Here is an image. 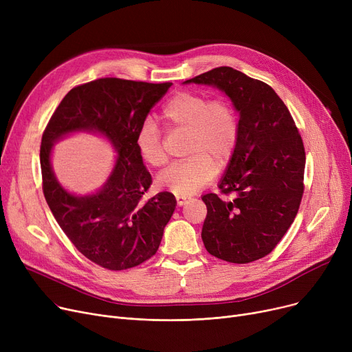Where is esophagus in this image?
<instances>
[{
    "label": "esophagus",
    "mask_w": 352,
    "mask_h": 352,
    "mask_svg": "<svg viewBox=\"0 0 352 352\" xmlns=\"http://www.w3.org/2000/svg\"><path fill=\"white\" fill-rule=\"evenodd\" d=\"M187 201H188V198H186V197H177V206H178V207L186 206Z\"/></svg>",
    "instance_id": "obj_1"
}]
</instances>
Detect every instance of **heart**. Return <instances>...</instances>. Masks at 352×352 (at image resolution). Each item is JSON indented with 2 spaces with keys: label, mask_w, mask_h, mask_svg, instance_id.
<instances>
[{
  "label": "heart",
  "mask_w": 352,
  "mask_h": 352,
  "mask_svg": "<svg viewBox=\"0 0 352 352\" xmlns=\"http://www.w3.org/2000/svg\"><path fill=\"white\" fill-rule=\"evenodd\" d=\"M174 129L190 134L186 161H179L157 177V186L177 197H190L215 178L217 170L231 162L239 142V120L226 100H210L198 92L182 91L162 108ZM135 146L144 162L160 166L166 161L162 134L153 118H144L135 133Z\"/></svg>",
  "instance_id": "b5f03b06"
}]
</instances>
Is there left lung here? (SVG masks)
<instances>
[{"mask_svg": "<svg viewBox=\"0 0 352 352\" xmlns=\"http://www.w3.org/2000/svg\"><path fill=\"white\" fill-rule=\"evenodd\" d=\"M218 88L239 114V142L218 188L223 201L202 195L207 218L201 238L207 251L234 264L268 255L298 212L304 192L305 151L287 105L265 82L231 67L184 81Z\"/></svg>", "mask_w": 352, "mask_h": 352, "instance_id": "1", "label": "left lung"}]
</instances>
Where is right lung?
Returning <instances> with one entry per match:
<instances>
[{
  "label": "right lung",
  "instance_id": "obj_1",
  "mask_svg": "<svg viewBox=\"0 0 352 352\" xmlns=\"http://www.w3.org/2000/svg\"><path fill=\"white\" fill-rule=\"evenodd\" d=\"M171 85L120 78L78 85L60 102L43 134L40 161L47 204L74 247L107 270H128L151 258L175 210V197L166 191L141 202L153 179L135 146L141 121ZM78 132L102 136L118 154L103 187L85 196L64 189L50 164L52 146Z\"/></svg>",
  "mask_w": 352,
  "mask_h": 352
}]
</instances>
